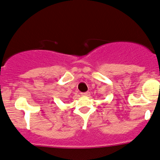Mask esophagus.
I'll return each instance as SVG.
<instances>
[{"instance_id":"34e87169","label":"esophagus","mask_w":160,"mask_h":160,"mask_svg":"<svg viewBox=\"0 0 160 160\" xmlns=\"http://www.w3.org/2000/svg\"><path fill=\"white\" fill-rule=\"evenodd\" d=\"M89 94H90L89 92H86V93H81L80 95H81L82 97H87V96H89Z\"/></svg>"}]
</instances>
